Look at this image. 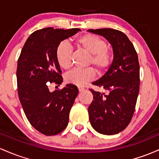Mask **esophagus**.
Wrapping results in <instances>:
<instances>
[{
  "mask_svg": "<svg viewBox=\"0 0 159 159\" xmlns=\"http://www.w3.org/2000/svg\"><path fill=\"white\" fill-rule=\"evenodd\" d=\"M78 89H79L80 92H83V91L85 90V89L83 88V87H82V86H79V87H78Z\"/></svg>",
  "mask_w": 159,
  "mask_h": 159,
  "instance_id": "1",
  "label": "esophagus"
}]
</instances>
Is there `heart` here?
Segmentation results:
<instances>
[{
	"label": "heart",
	"mask_w": 159,
	"mask_h": 159,
	"mask_svg": "<svg viewBox=\"0 0 159 159\" xmlns=\"http://www.w3.org/2000/svg\"><path fill=\"white\" fill-rule=\"evenodd\" d=\"M76 45L89 53V58L87 65H94L99 74H103L111 65L113 59L112 51L107 48L106 41L96 35L87 34L77 38L75 41ZM73 49L66 41H61L57 46L56 57L57 61L63 69L70 68L71 66ZM95 77V70L93 67L83 69H74L65 75V79L67 83L78 86H83Z\"/></svg>",
	"instance_id": "obj_1"
}]
</instances>
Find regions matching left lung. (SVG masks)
<instances>
[{
    "mask_svg": "<svg viewBox=\"0 0 159 159\" xmlns=\"http://www.w3.org/2000/svg\"><path fill=\"white\" fill-rule=\"evenodd\" d=\"M101 35L113 46V60L109 70L92 84L106 92L89 89L93 101L89 107V120L96 131L113 135L128 125L140 89V65L132 43L124 33L112 28L89 29Z\"/></svg>",
    "mask_w": 159,
    "mask_h": 159,
    "instance_id": "8db88e82",
    "label": "left lung"
}]
</instances>
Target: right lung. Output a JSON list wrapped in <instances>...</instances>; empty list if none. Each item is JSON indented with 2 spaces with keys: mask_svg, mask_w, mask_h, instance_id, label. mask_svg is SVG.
Here are the masks:
<instances>
[{
  "mask_svg": "<svg viewBox=\"0 0 159 159\" xmlns=\"http://www.w3.org/2000/svg\"><path fill=\"white\" fill-rule=\"evenodd\" d=\"M79 28H46L30 35L18 59V94L27 119L35 129L47 136L61 132L77 96V87L67 84L51 92L50 83L61 84V70L56 50L62 40L76 34Z\"/></svg>",
  "mask_w": 159,
  "mask_h": 159,
  "instance_id": "add662e5",
  "label": "right lung"
}]
</instances>
